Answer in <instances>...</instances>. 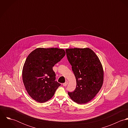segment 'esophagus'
Returning a JSON list of instances; mask_svg holds the SVG:
<instances>
[{"label":"esophagus","mask_w":128,"mask_h":128,"mask_svg":"<svg viewBox=\"0 0 128 128\" xmlns=\"http://www.w3.org/2000/svg\"><path fill=\"white\" fill-rule=\"evenodd\" d=\"M68 84V81H66V82H65V83H63V84H62V85H63V86H66Z\"/></svg>","instance_id":"obj_1"}]
</instances>
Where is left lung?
Returning a JSON list of instances; mask_svg holds the SVG:
<instances>
[{"label":"left lung","mask_w":128,"mask_h":128,"mask_svg":"<svg viewBox=\"0 0 128 128\" xmlns=\"http://www.w3.org/2000/svg\"><path fill=\"white\" fill-rule=\"evenodd\" d=\"M66 51L76 80L75 89L68 94L78 104L87 103L102 87L104 70L102 64L95 53L88 48L66 49Z\"/></svg>","instance_id":"obj_1"}]
</instances>
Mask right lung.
<instances>
[{
  "mask_svg": "<svg viewBox=\"0 0 128 128\" xmlns=\"http://www.w3.org/2000/svg\"><path fill=\"white\" fill-rule=\"evenodd\" d=\"M65 55L62 49L38 48L28 56L22 68V81L28 94L36 101H48L60 86L55 81L53 67Z\"/></svg>",
  "mask_w": 128,
  "mask_h": 128,
  "instance_id": "obj_1",
  "label": "right lung"
}]
</instances>
